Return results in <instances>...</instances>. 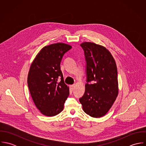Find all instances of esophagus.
I'll return each instance as SVG.
<instances>
[{
  "label": "esophagus",
  "mask_w": 146,
  "mask_h": 146,
  "mask_svg": "<svg viewBox=\"0 0 146 146\" xmlns=\"http://www.w3.org/2000/svg\"><path fill=\"white\" fill-rule=\"evenodd\" d=\"M74 87H75V85H70V88H71V89L72 90H74Z\"/></svg>",
  "instance_id": "34e87169"
}]
</instances>
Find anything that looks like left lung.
I'll list each match as a JSON object with an SVG mask.
<instances>
[{"label": "left lung", "instance_id": "8db88e82", "mask_svg": "<svg viewBox=\"0 0 146 146\" xmlns=\"http://www.w3.org/2000/svg\"><path fill=\"white\" fill-rule=\"evenodd\" d=\"M86 62L87 83L79 99L83 111L93 117H101L110 110L119 94L117 66L110 52L92 42L80 44ZM93 81V84L88 83Z\"/></svg>", "mask_w": 146, "mask_h": 146}]
</instances>
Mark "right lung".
Wrapping results in <instances>:
<instances>
[{
    "mask_svg": "<svg viewBox=\"0 0 146 146\" xmlns=\"http://www.w3.org/2000/svg\"><path fill=\"white\" fill-rule=\"evenodd\" d=\"M71 48L63 42L45 46L30 67L27 84L30 94L36 108L45 116L60 113L69 96V87L64 83L60 63L64 54ZM60 76L62 78L58 82Z\"/></svg>",
    "mask_w": 146,
    "mask_h": 146,
    "instance_id": "add662e5",
    "label": "right lung"
}]
</instances>
